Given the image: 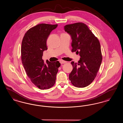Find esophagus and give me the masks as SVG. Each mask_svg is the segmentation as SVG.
Here are the masks:
<instances>
[{
    "label": "esophagus",
    "instance_id": "34e87169",
    "mask_svg": "<svg viewBox=\"0 0 123 123\" xmlns=\"http://www.w3.org/2000/svg\"><path fill=\"white\" fill-rule=\"evenodd\" d=\"M60 63L61 64H65L66 63V61H64L63 60H60Z\"/></svg>",
    "mask_w": 123,
    "mask_h": 123
}]
</instances>
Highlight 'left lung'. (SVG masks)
Instances as JSON below:
<instances>
[{
	"label": "left lung",
	"instance_id": "8db88e82",
	"mask_svg": "<svg viewBox=\"0 0 123 123\" xmlns=\"http://www.w3.org/2000/svg\"><path fill=\"white\" fill-rule=\"evenodd\" d=\"M64 28L72 40L71 52L79 53L81 57L78 63L71 62L73 70L69 79L76 87H85L94 81L101 64L99 41L88 26L82 22L68 24Z\"/></svg>",
	"mask_w": 123,
	"mask_h": 123
}]
</instances>
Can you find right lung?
<instances>
[{"label": "right lung", "mask_w": 123, "mask_h": 123, "mask_svg": "<svg viewBox=\"0 0 123 123\" xmlns=\"http://www.w3.org/2000/svg\"><path fill=\"white\" fill-rule=\"evenodd\" d=\"M58 24H39L29 29L22 43L21 59L24 68L31 82L41 89L52 87L60 63L57 61L45 64L43 51L47 49V41L51 31Z\"/></svg>", "instance_id": "add662e5"}]
</instances>
